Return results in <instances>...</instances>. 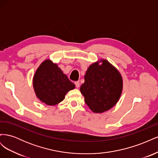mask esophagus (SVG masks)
Returning a JSON list of instances; mask_svg holds the SVG:
<instances>
[{
    "instance_id": "esophagus-1",
    "label": "esophagus",
    "mask_w": 158,
    "mask_h": 158,
    "mask_svg": "<svg viewBox=\"0 0 158 158\" xmlns=\"http://www.w3.org/2000/svg\"><path fill=\"white\" fill-rule=\"evenodd\" d=\"M74 84L76 85V87L77 88H78L80 87V82H76Z\"/></svg>"
}]
</instances>
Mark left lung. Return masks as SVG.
<instances>
[{"label":"left lung","mask_w":158,"mask_h":158,"mask_svg":"<svg viewBox=\"0 0 158 158\" xmlns=\"http://www.w3.org/2000/svg\"><path fill=\"white\" fill-rule=\"evenodd\" d=\"M80 92L85 103L95 113L114 107L120 99L123 81L119 71L106 59L91 64L85 72Z\"/></svg>","instance_id":"obj_1"}]
</instances>
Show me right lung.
Returning a JSON list of instances; mask_svg holds the SVG:
<instances>
[{"label": "right lung", "mask_w": 158, "mask_h": 158, "mask_svg": "<svg viewBox=\"0 0 158 158\" xmlns=\"http://www.w3.org/2000/svg\"><path fill=\"white\" fill-rule=\"evenodd\" d=\"M33 86L37 98L47 106H55L61 102L75 85L67 76L49 59L45 60L35 71Z\"/></svg>", "instance_id": "add662e5"}]
</instances>
